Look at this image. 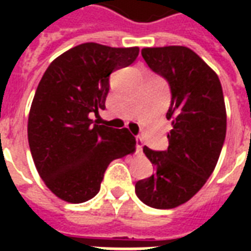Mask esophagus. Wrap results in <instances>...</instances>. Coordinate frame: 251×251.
<instances>
[{"label":"esophagus","mask_w":251,"mask_h":251,"mask_svg":"<svg viewBox=\"0 0 251 251\" xmlns=\"http://www.w3.org/2000/svg\"><path fill=\"white\" fill-rule=\"evenodd\" d=\"M136 144H137V153H141L142 152V145H144V142H142L141 137H137Z\"/></svg>","instance_id":"34e87169"}]
</instances>
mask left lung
Wrapping results in <instances>:
<instances>
[{"instance_id":"8db88e82","label":"left lung","mask_w":251,"mask_h":251,"mask_svg":"<svg viewBox=\"0 0 251 251\" xmlns=\"http://www.w3.org/2000/svg\"><path fill=\"white\" fill-rule=\"evenodd\" d=\"M141 55L171 86L172 130L165 151L144 147L154 174L137 181L136 194L149 207L169 210L198 194L214 172L226 137V106L216 72L192 50L153 47Z\"/></svg>"}]
</instances>
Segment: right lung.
I'll return each instance as SVG.
<instances>
[{"label": "right lung", "mask_w": 251, "mask_h": 251, "mask_svg": "<svg viewBox=\"0 0 251 251\" xmlns=\"http://www.w3.org/2000/svg\"><path fill=\"white\" fill-rule=\"evenodd\" d=\"M138 52V47L84 43L57 56L41 77L30 104L28 142L37 172L59 199H93L107 165L136 152L126 127L94 124L90 114L106 107L110 74L130 66Z\"/></svg>", "instance_id": "1"}]
</instances>
